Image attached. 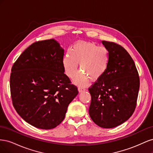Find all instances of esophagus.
I'll return each instance as SVG.
<instances>
[{"mask_svg":"<svg viewBox=\"0 0 153 153\" xmlns=\"http://www.w3.org/2000/svg\"><path fill=\"white\" fill-rule=\"evenodd\" d=\"M78 91H79V92H83V91H85L86 90V89H85V88L82 87H78Z\"/></svg>","mask_w":153,"mask_h":153,"instance_id":"esophagus-1","label":"esophagus"}]
</instances>
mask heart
<instances>
[{
	"instance_id": "b5f03b06",
	"label": "heart",
	"mask_w": 153,
	"mask_h": 153,
	"mask_svg": "<svg viewBox=\"0 0 153 153\" xmlns=\"http://www.w3.org/2000/svg\"><path fill=\"white\" fill-rule=\"evenodd\" d=\"M109 59L108 50L106 48L93 43L79 42L65 54L62 64L66 74L70 78L75 76L80 64L82 71L77 74L74 81L78 85H86L89 78L95 82L104 75Z\"/></svg>"
}]
</instances>
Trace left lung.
<instances>
[{
    "label": "left lung",
    "mask_w": 153,
    "mask_h": 153,
    "mask_svg": "<svg viewBox=\"0 0 153 153\" xmlns=\"http://www.w3.org/2000/svg\"><path fill=\"white\" fill-rule=\"evenodd\" d=\"M110 55L107 70L89 88V112L100 127L112 128L124 123L136 108L140 79L133 59L122 46L103 41Z\"/></svg>",
    "instance_id": "obj_1"
}]
</instances>
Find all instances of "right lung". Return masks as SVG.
<instances>
[{"instance_id":"obj_1","label":"right lung","mask_w":153,"mask_h":153,"mask_svg":"<svg viewBox=\"0 0 153 153\" xmlns=\"http://www.w3.org/2000/svg\"><path fill=\"white\" fill-rule=\"evenodd\" d=\"M64 49L53 39L37 41L14 63L10 76L12 102L17 113L44 129L61 123L78 93L64 73Z\"/></svg>"}]
</instances>
